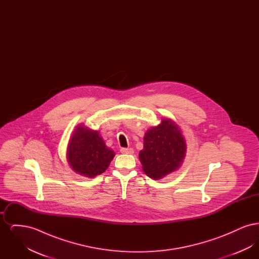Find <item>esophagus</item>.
<instances>
[{
	"label": "esophagus",
	"mask_w": 259,
	"mask_h": 259,
	"mask_svg": "<svg viewBox=\"0 0 259 259\" xmlns=\"http://www.w3.org/2000/svg\"><path fill=\"white\" fill-rule=\"evenodd\" d=\"M120 152L124 153V154H133L134 153V149L133 148H122L120 149Z\"/></svg>",
	"instance_id": "obj_1"
}]
</instances>
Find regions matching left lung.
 Here are the masks:
<instances>
[{"label": "left lung", "mask_w": 259, "mask_h": 259, "mask_svg": "<svg viewBox=\"0 0 259 259\" xmlns=\"http://www.w3.org/2000/svg\"><path fill=\"white\" fill-rule=\"evenodd\" d=\"M186 141L181 127L171 118L145 133L144 148L139 153L142 168L153 180H160L182 167L186 155Z\"/></svg>", "instance_id": "8db88e82"}]
</instances>
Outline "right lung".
<instances>
[{"label":"right lung","instance_id":"1","mask_svg":"<svg viewBox=\"0 0 259 259\" xmlns=\"http://www.w3.org/2000/svg\"><path fill=\"white\" fill-rule=\"evenodd\" d=\"M114 155L115 152L106 146L100 132L83 124L74 128L66 152L67 162L72 170L91 179L105 172Z\"/></svg>","mask_w":259,"mask_h":259}]
</instances>
